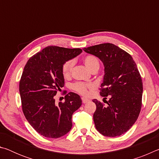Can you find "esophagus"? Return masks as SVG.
<instances>
[{"label": "esophagus", "mask_w": 159, "mask_h": 159, "mask_svg": "<svg viewBox=\"0 0 159 159\" xmlns=\"http://www.w3.org/2000/svg\"><path fill=\"white\" fill-rule=\"evenodd\" d=\"M81 99H82V102L83 104H85V103H87L88 102H89L90 100L88 99H87V98H81Z\"/></svg>", "instance_id": "34e87169"}]
</instances>
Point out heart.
Masks as SVG:
<instances>
[{
	"label": "heart",
	"instance_id": "obj_1",
	"mask_svg": "<svg viewBox=\"0 0 159 159\" xmlns=\"http://www.w3.org/2000/svg\"><path fill=\"white\" fill-rule=\"evenodd\" d=\"M83 61L87 66V68L90 70L91 71L94 69H99V61L98 58L95 55H88L85 56L83 58ZM75 64V61L73 59L68 60L64 61L61 66V72H62L63 76L65 78H68L71 75L72 69L74 68ZM93 85L90 83H85L83 82H76L71 85V88L79 94L83 95H86L88 93V90L93 88Z\"/></svg>",
	"mask_w": 159,
	"mask_h": 159
}]
</instances>
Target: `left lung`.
Wrapping results in <instances>:
<instances>
[{
    "label": "left lung",
    "mask_w": 159,
    "mask_h": 159,
    "mask_svg": "<svg viewBox=\"0 0 159 159\" xmlns=\"http://www.w3.org/2000/svg\"><path fill=\"white\" fill-rule=\"evenodd\" d=\"M83 50L99 57L104 65L105 74L99 88L104 102L93 100L96 104L95 128L104 136L121 135L133 125L141 111L143 85L138 66L130 54L109 43ZM107 96L108 101L105 100Z\"/></svg>",
    "instance_id": "8db88e82"
}]
</instances>
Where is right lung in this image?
<instances>
[{"mask_svg": "<svg viewBox=\"0 0 159 159\" xmlns=\"http://www.w3.org/2000/svg\"><path fill=\"white\" fill-rule=\"evenodd\" d=\"M82 51L50 45L29 58L24 68L19 85L22 111L34 130L45 138H59L69 133L72 114L81 106V99L74 93H66L65 101L58 104L55 96L64 85L62 64Z\"/></svg>", "mask_w": 159, "mask_h": 159, "instance_id": "obj_1", "label": "right lung"}]
</instances>
